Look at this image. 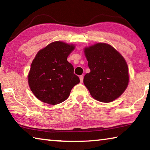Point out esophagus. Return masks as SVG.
<instances>
[{
	"mask_svg": "<svg viewBox=\"0 0 150 150\" xmlns=\"http://www.w3.org/2000/svg\"><path fill=\"white\" fill-rule=\"evenodd\" d=\"M79 79H80L81 83H83V75H81L80 77H79Z\"/></svg>",
	"mask_w": 150,
	"mask_h": 150,
	"instance_id": "obj_1",
	"label": "esophagus"
}]
</instances>
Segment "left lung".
<instances>
[{
	"label": "left lung",
	"instance_id": "1",
	"mask_svg": "<svg viewBox=\"0 0 150 150\" xmlns=\"http://www.w3.org/2000/svg\"><path fill=\"white\" fill-rule=\"evenodd\" d=\"M85 54L91 71L85 75L83 83L91 96L103 103L119 97L129 81L128 68L124 57L105 43L86 47Z\"/></svg>",
	"mask_w": 150,
	"mask_h": 150
}]
</instances>
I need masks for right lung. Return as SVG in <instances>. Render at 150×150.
Here are the masks:
<instances>
[{
    "label": "right lung",
    "mask_w": 150,
    "mask_h": 150,
    "mask_svg": "<svg viewBox=\"0 0 150 150\" xmlns=\"http://www.w3.org/2000/svg\"><path fill=\"white\" fill-rule=\"evenodd\" d=\"M74 45L54 42L39 51L32 63L29 86L42 102L55 105L65 101L80 82L73 66L67 60Z\"/></svg>",
    "instance_id": "obj_1"
}]
</instances>
